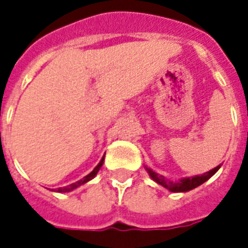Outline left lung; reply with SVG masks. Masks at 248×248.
Wrapping results in <instances>:
<instances>
[{
    "instance_id": "obj_1",
    "label": "left lung",
    "mask_w": 248,
    "mask_h": 248,
    "mask_svg": "<svg viewBox=\"0 0 248 248\" xmlns=\"http://www.w3.org/2000/svg\"><path fill=\"white\" fill-rule=\"evenodd\" d=\"M219 168H220V166L215 167V168L210 170L209 172L204 173V174H197V176L194 177H185L182 180L173 182V181L170 180H167L166 177L162 176V174L154 172L152 168H149V167L145 166V170L149 173L150 178H152L153 181H155L156 183H159L160 186L166 187L167 190L170 191V192H187V191L194 190V188L199 187L204 182H206L210 177L214 176L215 173L218 172Z\"/></svg>"
}]
</instances>
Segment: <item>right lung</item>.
I'll use <instances>...</instances> for the list:
<instances>
[{"instance_id":"right-lung-1","label":"right lung","mask_w":248,"mask_h":248,"mask_svg":"<svg viewBox=\"0 0 248 248\" xmlns=\"http://www.w3.org/2000/svg\"><path fill=\"white\" fill-rule=\"evenodd\" d=\"M103 162H104V156L102 159H100V162L98 163V166H96L95 168H94V170H93L92 172L89 173V174H88V176H85V177H84V178H81V180H80V181H78V182L71 183V185H68V186H66V187H60V188H57V190H56V191H57V192H70V191L75 190V188L80 187V186H81V185H84V183L92 181L93 178H94V177L96 176V173L99 172L100 168H102V166H103Z\"/></svg>"}]
</instances>
